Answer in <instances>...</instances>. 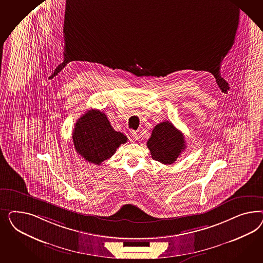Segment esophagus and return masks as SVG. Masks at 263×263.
<instances>
[{
  "mask_svg": "<svg viewBox=\"0 0 263 263\" xmlns=\"http://www.w3.org/2000/svg\"><path fill=\"white\" fill-rule=\"evenodd\" d=\"M129 137H130V140L131 141H137L138 140V135H137V133H136L135 131H130V133H129Z\"/></svg>",
  "mask_w": 263,
  "mask_h": 263,
  "instance_id": "1",
  "label": "esophagus"
}]
</instances>
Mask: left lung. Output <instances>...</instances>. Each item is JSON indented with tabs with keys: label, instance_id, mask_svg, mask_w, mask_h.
I'll return each instance as SVG.
<instances>
[{
	"label": "left lung",
	"instance_id": "1",
	"mask_svg": "<svg viewBox=\"0 0 263 263\" xmlns=\"http://www.w3.org/2000/svg\"><path fill=\"white\" fill-rule=\"evenodd\" d=\"M146 145L152 159L165 165L175 163L186 148L183 134L170 121L160 122L154 127Z\"/></svg>",
	"mask_w": 263,
	"mask_h": 263
}]
</instances>
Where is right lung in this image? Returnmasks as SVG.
I'll return each mask as SVG.
<instances>
[{"label":"right lung","instance_id":"add662e5","mask_svg":"<svg viewBox=\"0 0 263 263\" xmlns=\"http://www.w3.org/2000/svg\"><path fill=\"white\" fill-rule=\"evenodd\" d=\"M76 152L89 163L100 165L111 157L127 137L115 131L106 115L98 110H88L77 120L73 130Z\"/></svg>","mask_w":263,"mask_h":263}]
</instances>
